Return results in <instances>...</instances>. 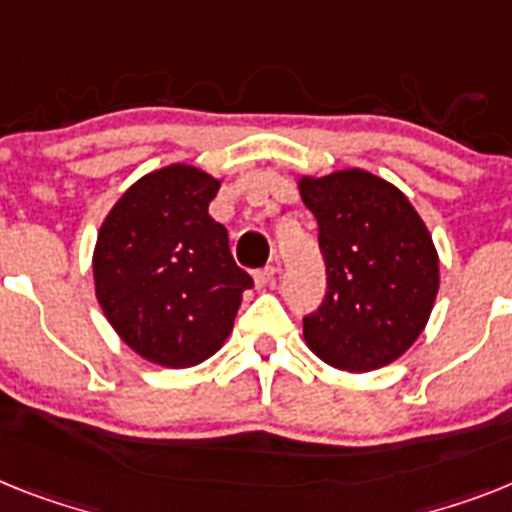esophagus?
Returning a JSON list of instances; mask_svg holds the SVG:
<instances>
[{
	"label": "esophagus",
	"mask_w": 512,
	"mask_h": 512,
	"mask_svg": "<svg viewBox=\"0 0 512 512\" xmlns=\"http://www.w3.org/2000/svg\"><path fill=\"white\" fill-rule=\"evenodd\" d=\"M273 278H276V268H273V265L255 270V286H257V289H265V286H270V283H273Z\"/></svg>",
	"instance_id": "esophagus-1"
}]
</instances>
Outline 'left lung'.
I'll list each match as a JSON object with an SVG mask.
<instances>
[{"mask_svg": "<svg viewBox=\"0 0 512 512\" xmlns=\"http://www.w3.org/2000/svg\"><path fill=\"white\" fill-rule=\"evenodd\" d=\"M317 218L328 294L304 317V341L322 362L369 372L422 336L440 289V260L422 216L398 187L364 169L302 176Z\"/></svg>", "mask_w": 512, "mask_h": 512, "instance_id": "obj_1", "label": "left lung"}]
</instances>
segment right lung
<instances>
[{
	"mask_svg": "<svg viewBox=\"0 0 512 512\" xmlns=\"http://www.w3.org/2000/svg\"><path fill=\"white\" fill-rule=\"evenodd\" d=\"M218 187L203 169L171 163L137 179L98 231L93 281L103 315L135 354L161 367L216 354L252 286L208 213Z\"/></svg>",
	"mask_w": 512,
	"mask_h": 512,
	"instance_id": "1",
	"label": "right lung"
}]
</instances>
